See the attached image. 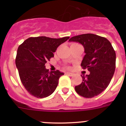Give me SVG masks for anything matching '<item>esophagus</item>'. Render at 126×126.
Listing matches in <instances>:
<instances>
[{"label":"esophagus","mask_w":126,"mask_h":126,"mask_svg":"<svg viewBox=\"0 0 126 126\" xmlns=\"http://www.w3.org/2000/svg\"><path fill=\"white\" fill-rule=\"evenodd\" d=\"M66 74L67 75H68V76H74V74L73 73H71V72H66Z\"/></svg>","instance_id":"1"}]
</instances>
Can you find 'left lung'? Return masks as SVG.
<instances>
[{"label":"left lung","mask_w":126,"mask_h":126,"mask_svg":"<svg viewBox=\"0 0 126 126\" xmlns=\"http://www.w3.org/2000/svg\"><path fill=\"white\" fill-rule=\"evenodd\" d=\"M69 41L82 44L85 53L81 66L90 74L82 76V82L75 87L80 96L91 98L97 96L109 86L115 71L116 53L110 42L104 37L92 33L73 36Z\"/></svg>","instance_id":"1"}]
</instances>
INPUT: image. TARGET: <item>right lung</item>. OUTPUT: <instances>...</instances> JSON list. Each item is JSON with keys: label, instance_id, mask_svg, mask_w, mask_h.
Returning <instances> with one entry per match:
<instances>
[{"label": "right lung", "instance_id": "add662e5", "mask_svg": "<svg viewBox=\"0 0 126 126\" xmlns=\"http://www.w3.org/2000/svg\"><path fill=\"white\" fill-rule=\"evenodd\" d=\"M69 38L31 37L19 46L16 66L22 85L30 94L44 98L54 92L59 78L64 73L58 70L49 72L45 64L54 57L57 47Z\"/></svg>", "mask_w": 126, "mask_h": 126}]
</instances>
